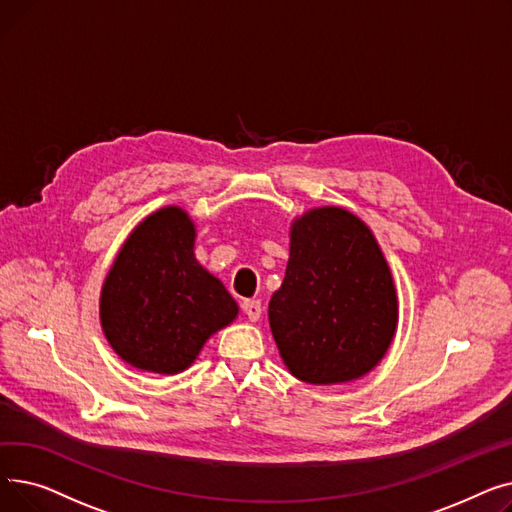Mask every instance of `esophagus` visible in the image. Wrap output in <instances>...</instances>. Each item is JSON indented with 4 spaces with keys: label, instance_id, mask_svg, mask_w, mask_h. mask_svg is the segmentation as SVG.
Listing matches in <instances>:
<instances>
[{
    "label": "esophagus",
    "instance_id": "34e87169",
    "mask_svg": "<svg viewBox=\"0 0 512 512\" xmlns=\"http://www.w3.org/2000/svg\"><path fill=\"white\" fill-rule=\"evenodd\" d=\"M242 311H245V315L251 319V321H257L261 317V303L255 301V299H247L242 301Z\"/></svg>",
    "mask_w": 512,
    "mask_h": 512
}]
</instances>
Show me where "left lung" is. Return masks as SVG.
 I'll use <instances>...</instances> for the list:
<instances>
[{"mask_svg": "<svg viewBox=\"0 0 512 512\" xmlns=\"http://www.w3.org/2000/svg\"><path fill=\"white\" fill-rule=\"evenodd\" d=\"M270 328L288 371L307 384H342L382 361L398 299L378 240L355 213L317 207L292 222Z\"/></svg>", "mask_w": 512, "mask_h": 512, "instance_id": "obj_1", "label": "left lung"}]
</instances>
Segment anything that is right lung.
<instances>
[{"label":"right lung","mask_w":512,"mask_h":512,"mask_svg":"<svg viewBox=\"0 0 512 512\" xmlns=\"http://www.w3.org/2000/svg\"><path fill=\"white\" fill-rule=\"evenodd\" d=\"M195 224L180 207L145 218L107 274L101 328L128 365L174 375L191 365L211 334L226 328L238 305L195 259Z\"/></svg>","instance_id":"right-lung-1"}]
</instances>
